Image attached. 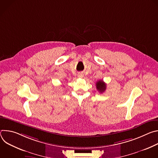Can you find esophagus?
Here are the masks:
<instances>
[{
    "label": "esophagus",
    "mask_w": 158,
    "mask_h": 158,
    "mask_svg": "<svg viewBox=\"0 0 158 158\" xmlns=\"http://www.w3.org/2000/svg\"><path fill=\"white\" fill-rule=\"evenodd\" d=\"M78 77H83V74H78Z\"/></svg>",
    "instance_id": "esophagus-1"
}]
</instances>
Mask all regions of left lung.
<instances>
[{"instance_id":"1","label":"left lung","mask_w":158,"mask_h":158,"mask_svg":"<svg viewBox=\"0 0 158 158\" xmlns=\"http://www.w3.org/2000/svg\"><path fill=\"white\" fill-rule=\"evenodd\" d=\"M96 89L99 92H100L101 93H102L103 92L105 91V90L106 89V83L102 80L98 81L96 82Z\"/></svg>"}]
</instances>
